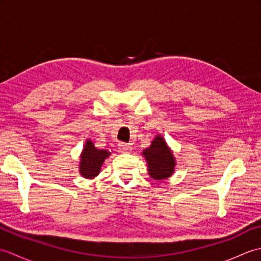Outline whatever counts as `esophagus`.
<instances>
[{"instance_id": "esophagus-1", "label": "esophagus", "mask_w": 261, "mask_h": 261, "mask_svg": "<svg viewBox=\"0 0 261 261\" xmlns=\"http://www.w3.org/2000/svg\"><path fill=\"white\" fill-rule=\"evenodd\" d=\"M131 150H132V146L129 145V143L121 142L119 145V151L120 152H130Z\"/></svg>"}]
</instances>
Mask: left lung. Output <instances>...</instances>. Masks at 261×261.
Returning a JSON list of instances; mask_svg holds the SVG:
<instances>
[{
	"label": "left lung",
	"instance_id": "obj_1",
	"mask_svg": "<svg viewBox=\"0 0 261 261\" xmlns=\"http://www.w3.org/2000/svg\"><path fill=\"white\" fill-rule=\"evenodd\" d=\"M142 154L147 160L149 175L153 179H165L174 173L175 159L162 137L154 138L151 146Z\"/></svg>",
	"mask_w": 261,
	"mask_h": 261
}]
</instances>
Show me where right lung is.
<instances>
[{
	"mask_svg": "<svg viewBox=\"0 0 261 261\" xmlns=\"http://www.w3.org/2000/svg\"><path fill=\"white\" fill-rule=\"evenodd\" d=\"M111 152L108 150L96 149L92 141H87L84 150H83L80 163L82 176L85 177V178H93V177L98 175L105 158H108Z\"/></svg>",
	"mask_w": 261,
	"mask_h": 261,
	"instance_id": "1",
	"label": "right lung"
}]
</instances>
